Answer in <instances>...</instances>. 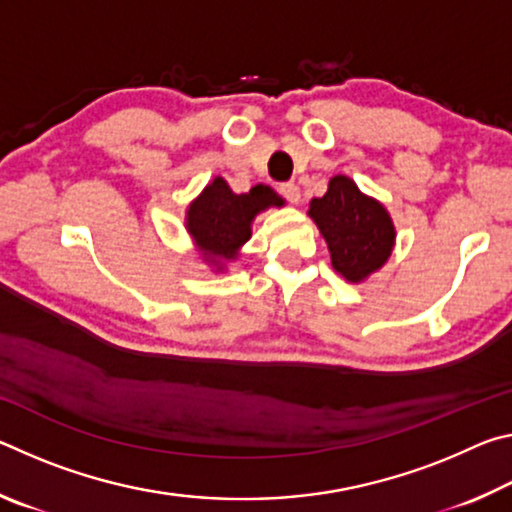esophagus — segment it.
I'll list each match as a JSON object with an SVG mask.
<instances>
[{
  "mask_svg": "<svg viewBox=\"0 0 512 512\" xmlns=\"http://www.w3.org/2000/svg\"><path fill=\"white\" fill-rule=\"evenodd\" d=\"M280 194L287 198L289 203H298L300 201V187L296 183H282L280 185Z\"/></svg>",
  "mask_w": 512,
  "mask_h": 512,
  "instance_id": "obj_1",
  "label": "esophagus"
}]
</instances>
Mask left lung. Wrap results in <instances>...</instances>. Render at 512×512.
<instances>
[{
    "label": "left lung",
    "mask_w": 512,
    "mask_h": 512,
    "mask_svg": "<svg viewBox=\"0 0 512 512\" xmlns=\"http://www.w3.org/2000/svg\"><path fill=\"white\" fill-rule=\"evenodd\" d=\"M309 214L327 241L332 266L345 280L361 282L391 257V216L377 201L363 196L354 180L334 176L327 194L311 201Z\"/></svg>",
    "instance_id": "8db88e82"
}]
</instances>
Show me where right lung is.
Here are the masks:
<instances>
[{"label":"right lung","mask_w":512,"mask_h":512,"mask_svg":"<svg viewBox=\"0 0 512 512\" xmlns=\"http://www.w3.org/2000/svg\"><path fill=\"white\" fill-rule=\"evenodd\" d=\"M268 205H282L271 187L257 185L248 194H235L223 178H216L189 205L187 230L205 255L230 259L250 239V221Z\"/></svg>","instance_id":"1"}]
</instances>
